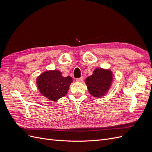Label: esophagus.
<instances>
[{
	"label": "esophagus",
	"mask_w": 152,
	"mask_h": 152,
	"mask_svg": "<svg viewBox=\"0 0 152 152\" xmlns=\"http://www.w3.org/2000/svg\"><path fill=\"white\" fill-rule=\"evenodd\" d=\"M84 80V77H81L80 78H78V79H76V81L77 82H82Z\"/></svg>",
	"instance_id": "esophagus-1"
}]
</instances>
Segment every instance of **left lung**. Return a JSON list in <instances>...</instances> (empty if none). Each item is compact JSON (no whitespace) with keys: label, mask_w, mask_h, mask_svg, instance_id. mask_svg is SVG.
<instances>
[{"label":"left lung","mask_w":152,"mask_h":152,"mask_svg":"<svg viewBox=\"0 0 152 152\" xmlns=\"http://www.w3.org/2000/svg\"><path fill=\"white\" fill-rule=\"evenodd\" d=\"M112 73L110 70L97 68L93 74L87 78L86 83L90 94L94 97L104 95L111 86Z\"/></svg>","instance_id":"1"}]
</instances>
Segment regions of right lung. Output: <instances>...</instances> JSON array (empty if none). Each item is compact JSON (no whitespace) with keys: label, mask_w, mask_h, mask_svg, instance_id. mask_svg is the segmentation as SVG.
Segmentation results:
<instances>
[{"label":"right lung","mask_w":152,"mask_h":152,"mask_svg":"<svg viewBox=\"0 0 152 152\" xmlns=\"http://www.w3.org/2000/svg\"><path fill=\"white\" fill-rule=\"evenodd\" d=\"M72 81L70 76L64 77L59 71L52 70L42 73L37 79V84L44 96L56 101L67 94Z\"/></svg>","instance_id":"right-lung-1"}]
</instances>
